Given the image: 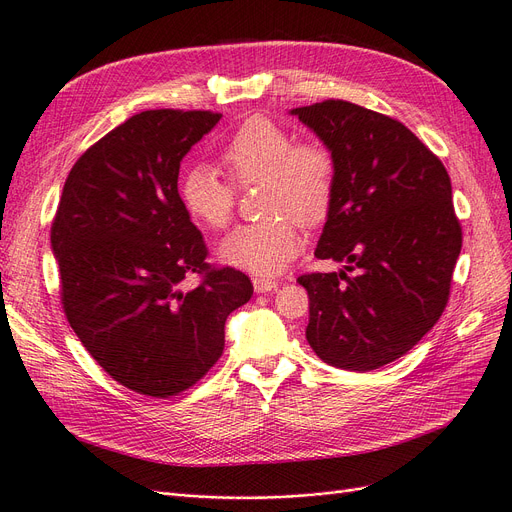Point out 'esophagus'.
Returning <instances> with one entry per match:
<instances>
[{
  "mask_svg": "<svg viewBox=\"0 0 512 512\" xmlns=\"http://www.w3.org/2000/svg\"><path fill=\"white\" fill-rule=\"evenodd\" d=\"M253 289H255V293H270V291L278 289V282L257 276V278H253Z\"/></svg>",
  "mask_w": 512,
  "mask_h": 512,
  "instance_id": "obj_1",
  "label": "esophagus"
}]
</instances>
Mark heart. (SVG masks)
I'll return each mask as SVG.
<instances>
[{
  "instance_id": "heart-1",
  "label": "heart",
  "mask_w": 512,
  "mask_h": 512,
  "mask_svg": "<svg viewBox=\"0 0 512 512\" xmlns=\"http://www.w3.org/2000/svg\"><path fill=\"white\" fill-rule=\"evenodd\" d=\"M221 164L238 185L263 183L261 211L270 215L238 225L219 244V259L255 276H274L301 249L299 223L314 225L331 206L335 164L318 143H295L270 118H249L221 147ZM179 196L198 223L223 230L234 215L236 189L213 166L194 164L179 179Z\"/></svg>"
}]
</instances>
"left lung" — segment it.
<instances>
[{"label":"left lung","mask_w":512,"mask_h":512,"mask_svg":"<svg viewBox=\"0 0 512 512\" xmlns=\"http://www.w3.org/2000/svg\"><path fill=\"white\" fill-rule=\"evenodd\" d=\"M323 141L335 189L314 255L344 261L297 282L310 297L306 339L327 365L373 371L437 325L462 249L451 181L413 132L348 101L291 109ZM357 270L354 277L347 272Z\"/></svg>","instance_id":"8db88e82"}]
</instances>
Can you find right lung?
<instances>
[{"label":"right lung","mask_w":512,"mask_h":512,"mask_svg":"<svg viewBox=\"0 0 512 512\" xmlns=\"http://www.w3.org/2000/svg\"><path fill=\"white\" fill-rule=\"evenodd\" d=\"M219 120L179 109L132 116L73 164L52 223L71 329L113 380L156 399L202 380L223 352L227 316L253 295L249 276L204 261L177 189L187 151ZM189 273L203 282L183 292Z\"/></svg>","instance_id":"obj_1"}]
</instances>
